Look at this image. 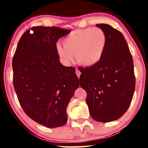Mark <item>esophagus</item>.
I'll use <instances>...</instances> for the list:
<instances>
[{"label":"esophagus","instance_id":"34e87169","mask_svg":"<svg viewBox=\"0 0 148 148\" xmlns=\"http://www.w3.org/2000/svg\"><path fill=\"white\" fill-rule=\"evenodd\" d=\"M76 75H77L78 78H79V79L80 75H81V72H80L79 69H76Z\"/></svg>","mask_w":148,"mask_h":148}]
</instances>
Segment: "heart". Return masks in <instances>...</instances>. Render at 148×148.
<instances>
[{"instance_id": "obj_1", "label": "heart", "mask_w": 148, "mask_h": 148, "mask_svg": "<svg viewBox=\"0 0 148 148\" xmlns=\"http://www.w3.org/2000/svg\"><path fill=\"white\" fill-rule=\"evenodd\" d=\"M106 33L100 28H86L73 30L63 40V46L57 44L58 56L67 63L74 56L81 65H95L102 58L106 47Z\"/></svg>"}]
</instances>
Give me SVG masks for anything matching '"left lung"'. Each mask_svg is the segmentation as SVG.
Masks as SVG:
<instances>
[{
	"mask_svg": "<svg viewBox=\"0 0 148 148\" xmlns=\"http://www.w3.org/2000/svg\"><path fill=\"white\" fill-rule=\"evenodd\" d=\"M96 25L106 33V47L97 64L79 67L80 86L87 92L92 118L108 123L123 116L130 106L136 84L134 62L123 34L110 25Z\"/></svg>",
	"mask_w": 148,
	"mask_h": 148,
	"instance_id": "8db88e82",
	"label": "left lung"
}]
</instances>
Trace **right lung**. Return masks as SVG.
<instances>
[{
  "mask_svg": "<svg viewBox=\"0 0 148 148\" xmlns=\"http://www.w3.org/2000/svg\"><path fill=\"white\" fill-rule=\"evenodd\" d=\"M70 30L32 27L22 35L12 59L13 84L25 114L54 128L65 125L66 108L79 86L76 69L60 62L56 42Z\"/></svg>",
  "mask_w": 148,
  "mask_h": 148,
  "instance_id": "1",
  "label": "right lung"
}]
</instances>
